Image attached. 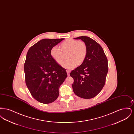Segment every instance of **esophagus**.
Returning <instances> with one entry per match:
<instances>
[{
	"mask_svg": "<svg viewBox=\"0 0 134 134\" xmlns=\"http://www.w3.org/2000/svg\"><path fill=\"white\" fill-rule=\"evenodd\" d=\"M66 72H67V75L69 76L70 75V70H66Z\"/></svg>",
	"mask_w": 134,
	"mask_h": 134,
	"instance_id": "34e87169",
	"label": "esophagus"
}]
</instances>
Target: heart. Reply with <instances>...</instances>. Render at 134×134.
Masks as SVG:
<instances>
[{"label":"heart","instance_id":"1","mask_svg":"<svg viewBox=\"0 0 134 134\" xmlns=\"http://www.w3.org/2000/svg\"><path fill=\"white\" fill-rule=\"evenodd\" d=\"M60 49L58 46L53 47L50 55L58 64H61L64 58V53L68 52L67 57L69 59L64 61L62 66L66 69H71L77 65L81 64L85 60L87 54V46L82 41L69 38L62 42Z\"/></svg>","mask_w":134,"mask_h":134}]
</instances>
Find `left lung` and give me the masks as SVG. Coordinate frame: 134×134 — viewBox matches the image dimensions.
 Instances as JSON below:
<instances>
[{"instance_id": "obj_1", "label": "left lung", "mask_w": 134, "mask_h": 134, "mask_svg": "<svg viewBox=\"0 0 134 134\" xmlns=\"http://www.w3.org/2000/svg\"><path fill=\"white\" fill-rule=\"evenodd\" d=\"M87 46V54L79 66L70 73L74 79L72 88L77 96L85 99L92 98L102 90L108 72V59L101 46L86 36L78 37Z\"/></svg>"}]
</instances>
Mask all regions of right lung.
I'll return each instance as SVG.
<instances>
[{
	"mask_svg": "<svg viewBox=\"0 0 134 134\" xmlns=\"http://www.w3.org/2000/svg\"><path fill=\"white\" fill-rule=\"evenodd\" d=\"M64 38L40 40L27 51L24 65L25 81L32 96L38 102L55 101L59 89L67 76L66 69L52 57V48Z\"/></svg>",
	"mask_w": 134,
	"mask_h": 134,
	"instance_id": "1",
	"label": "right lung"
}]
</instances>
